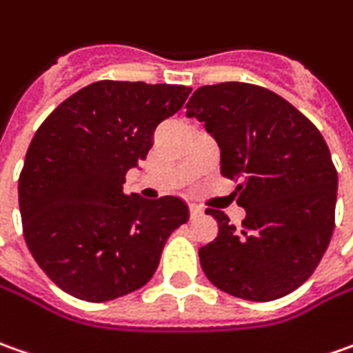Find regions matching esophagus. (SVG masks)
I'll use <instances>...</instances> for the list:
<instances>
[{"label": "esophagus", "instance_id": "1", "mask_svg": "<svg viewBox=\"0 0 353 353\" xmlns=\"http://www.w3.org/2000/svg\"><path fill=\"white\" fill-rule=\"evenodd\" d=\"M188 210H190V217L196 219V217H200V215H204V208L198 204H190L188 205Z\"/></svg>", "mask_w": 353, "mask_h": 353}]
</instances>
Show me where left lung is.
I'll list each match as a JSON object with an SVG mask.
<instances>
[{
  "mask_svg": "<svg viewBox=\"0 0 353 353\" xmlns=\"http://www.w3.org/2000/svg\"><path fill=\"white\" fill-rule=\"evenodd\" d=\"M186 116L221 149V174L239 181L241 227L219 210L217 237L198 250L221 292L274 301L309 280L334 231L338 172L313 122L280 94L250 83L196 89Z\"/></svg>",
  "mask_w": 353,
  "mask_h": 353,
  "instance_id": "1",
  "label": "left lung"
}]
</instances>
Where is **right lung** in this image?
I'll use <instances>...</instances> for the list:
<instances>
[{"label": "right lung", "mask_w": 353, "mask_h": 353, "mask_svg": "<svg viewBox=\"0 0 353 353\" xmlns=\"http://www.w3.org/2000/svg\"><path fill=\"white\" fill-rule=\"evenodd\" d=\"M184 85L97 81L40 124L19 176L23 235L60 290L103 303L143 288L174 229L188 221L176 196L124 192L126 172L148 157L153 132L179 112Z\"/></svg>", "instance_id": "obj_1"}]
</instances>
